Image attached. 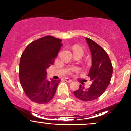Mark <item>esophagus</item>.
Instances as JSON below:
<instances>
[{"instance_id": "34e87169", "label": "esophagus", "mask_w": 131, "mask_h": 131, "mask_svg": "<svg viewBox=\"0 0 131 131\" xmlns=\"http://www.w3.org/2000/svg\"><path fill=\"white\" fill-rule=\"evenodd\" d=\"M64 80L67 81V82H72V81H73V80H71V79H69V78H65V79H64Z\"/></svg>"}]
</instances>
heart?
Segmentation results:
<instances>
[{
    "label": "heart",
    "instance_id": "obj_1",
    "mask_svg": "<svg viewBox=\"0 0 131 131\" xmlns=\"http://www.w3.org/2000/svg\"><path fill=\"white\" fill-rule=\"evenodd\" d=\"M73 52H74V53H81L82 55H83V53H84V50L82 48V47H81L80 46H79V45H77V44H75L73 46ZM81 68H76V67L71 68L70 70L69 73H70L71 74H73L75 73H78V72L81 71Z\"/></svg>",
    "mask_w": 131,
    "mask_h": 131
}]
</instances>
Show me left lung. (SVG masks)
<instances>
[{
	"mask_svg": "<svg viewBox=\"0 0 131 131\" xmlns=\"http://www.w3.org/2000/svg\"><path fill=\"white\" fill-rule=\"evenodd\" d=\"M92 54V67L89 72L92 84L89 88L79 85L73 92L76 98L83 102L92 101L98 99L106 91L110 82L113 73L112 61L107 53L94 40L86 37Z\"/></svg>",
	"mask_w": 131,
	"mask_h": 131,
	"instance_id": "8db88e82",
	"label": "left lung"
}]
</instances>
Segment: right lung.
Here are the masks:
<instances>
[{"label": "right lung", "mask_w": 131, "mask_h": 131, "mask_svg": "<svg viewBox=\"0 0 131 131\" xmlns=\"http://www.w3.org/2000/svg\"><path fill=\"white\" fill-rule=\"evenodd\" d=\"M62 46L61 39L47 36L30 43L23 52L19 62V81L31 101L44 104L54 97L61 80L48 79L46 70L54 64Z\"/></svg>", "instance_id": "right-lung-1"}]
</instances>
